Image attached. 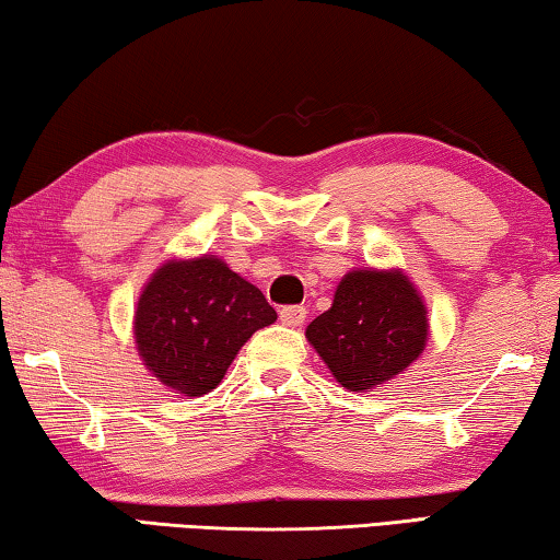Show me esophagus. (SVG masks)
Listing matches in <instances>:
<instances>
[{"mask_svg": "<svg viewBox=\"0 0 560 560\" xmlns=\"http://www.w3.org/2000/svg\"><path fill=\"white\" fill-rule=\"evenodd\" d=\"M305 317H307V310L300 305H290V307L280 310V323L288 327H300L302 323H305Z\"/></svg>", "mask_w": 560, "mask_h": 560, "instance_id": "1", "label": "esophagus"}]
</instances>
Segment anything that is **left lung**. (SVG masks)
<instances>
[{
	"label": "left lung",
	"mask_w": 560,
	"mask_h": 560,
	"mask_svg": "<svg viewBox=\"0 0 560 560\" xmlns=\"http://www.w3.org/2000/svg\"><path fill=\"white\" fill-rule=\"evenodd\" d=\"M332 377L350 392L382 387L415 364L429 342V310L401 268H357L332 307L305 329Z\"/></svg>",
	"instance_id": "obj_1"
}]
</instances>
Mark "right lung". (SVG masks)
Here are the masks:
<instances>
[{"label":"right lung","instance_id":"obj_1","mask_svg":"<svg viewBox=\"0 0 560 560\" xmlns=\"http://www.w3.org/2000/svg\"><path fill=\"white\" fill-rule=\"evenodd\" d=\"M278 319L262 292L218 255L171 258L145 282L133 313L141 362L180 397H203L241 347Z\"/></svg>","mask_w":560,"mask_h":560}]
</instances>
